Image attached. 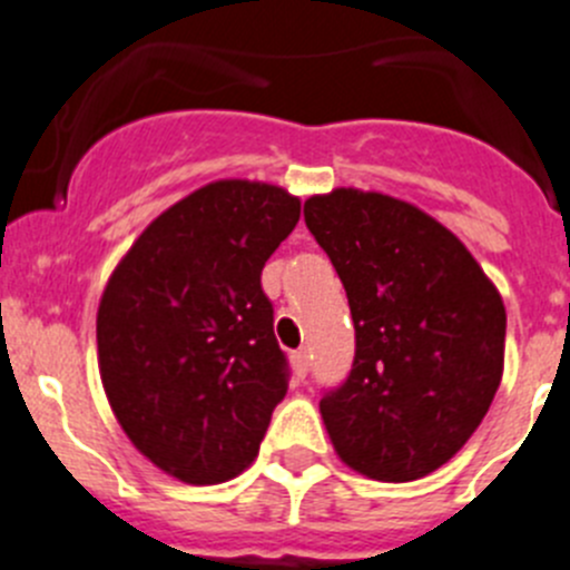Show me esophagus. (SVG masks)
Masks as SVG:
<instances>
[{"label":"esophagus","instance_id":"34e87169","mask_svg":"<svg viewBox=\"0 0 570 570\" xmlns=\"http://www.w3.org/2000/svg\"><path fill=\"white\" fill-rule=\"evenodd\" d=\"M292 370H295L297 379H306V373H308V353L306 351L292 353Z\"/></svg>","mask_w":570,"mask_h":570}]
</instances>
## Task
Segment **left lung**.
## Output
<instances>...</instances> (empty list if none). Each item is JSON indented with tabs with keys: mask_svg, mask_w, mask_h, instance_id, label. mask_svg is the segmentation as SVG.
I'll use <instances>...</instances> for the list:
<instances>
[{
	"mask_svg": "<svg viewBox=\"0 0 570 570\" xmlns=\"http://www.w3.org/2000/svg\"><path fill=\"white\" fill-rule=\"evenodd\" d=\"M356 325L345 384L320 401L351 471L414 482L473 438L504 375L507 308L465 245L432 214L340 186L303 206Z\"/></svg>",
	"mask_w": 570,
	"mask_h": 570,
	"instance_id": "1",
	"label": "left lung"
}]
</instances>
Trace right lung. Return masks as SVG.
<instances>
[{
  "label": "right lung",
  "mask_w": 570,
  "mask_h": 570,
  "mask_svg": "<svg viewBox=\"0 0 570 570\" xmlns=\"http://www.w3.org/2000/svg\"><path fill=\"white\" fill-rule=\"evenodd\" d=\"M297 219L301 197L281 186L214 180L158 214L105 284V395L138 454L178 482L247 471L286 395L262 269Z\"/></svg>",
  "instance_id": "add662e5"
}]
</instances>
